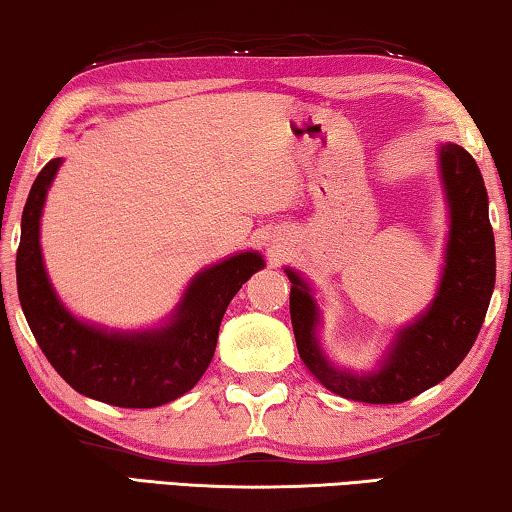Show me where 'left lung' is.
Instances as JSON below:
<instances>
[{"mask_svg":"<svg viewBox=\"0 0 512 512\" xmlns=\"http://www.w3.org/2000/svg\"><path fill=\"white\" fill-rule=\"evenodd\" d=\"M440 175L451 223L440 287L417 321L396 332L376 371L339 369L323 355L316 335L321 312L312 289L294 269H285L300 360L323 387L344 399L378 405L410 401L453 373L483 326L497 278L488 191L474 157L456 143L440 148Z\"/></svg>","mask_w":512,"mask_h":512,"instance_id":"left-lung-1","label":"left lung"}]
</instances>
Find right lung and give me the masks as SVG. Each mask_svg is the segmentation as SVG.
Masks as SVG:
<instances>
[{
  "instance_id": "right-lung-1",
  "label": "right lung",
  "mask_w": 512,
  "mask_h": 512,
  "mask_svg": "<svg viewBox=\"0 0 512 512\" xmlns=\"http://www.w3.org/2000/svg\"><path fill=\"white\" fill-rule=\"evenodd\" d=\"M61 161L52 159L31 186L15 259L20 305L40 351L72 389L95 401L157 408L180 399L207 371L227 305L264 259L250 250L202 269L161 328L120 332L79 321L56 296L40 253V216Z\"/></svg>"
}]
</instances>
